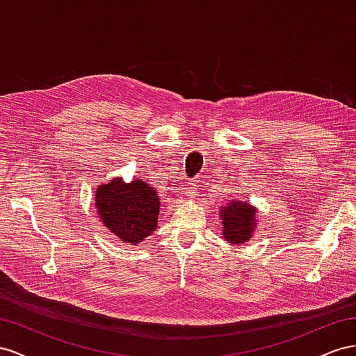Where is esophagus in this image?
Returning <instances> with one entry per match:
<instances>
[{
    "mask_svg": "<svg viewBox=\"0 0 356 356\" xmlns=\"http://www.w3.org/2000/svg\"><path fill=\"white\" fill-rule=\"evenodd\" d=\"M185 189H186V197L188 198H195V195H197V186H195V184H192V181H189Z\"/></svg>",
    "mask_w": 356,
    "mask_h": 356,
    "instance_id": "esophagus-1",
    "label": "esophagus"
}]
</instances>
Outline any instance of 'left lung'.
Wrapping results in <instances>:
<instances>
[{
	"label": "left lung",
	"instance_id": "left-lung-1",
	"mask_svg": "<svg viewBox=\"0 0 356 356\" xmlns=\"http://www.w3.org/2000/svg\"><path fill=\"white\" fill-rule=\"evenodd\" d=\"M223 223V237L231 243H245L250 240L253 228L257 225L255 209L248 202L232 200L229 204L220 207Z\"/></svg>",
	"mask_w": 356,
	"mask_h": 356
}]
</instances>
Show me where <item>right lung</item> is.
I'll use <instances>...</instances> for the list:
<instances>
[{"mask_svg":"<svg viewBox=\"0 0 356 356\" xmlns=\"http://www.w3.org/2000/svg\"><path fill=\"white\" fill-rule=\"evenodd\" d=\"M159 204L155 188L138 179L131 184L120 179L110 180L107 185H99L95 194L101 222L111 234L133 245L155 231Z\"/></svg>","mask_w":356,"mask_h":356,"instance_id":"obj_1","label":"right lung"}]
</instances>
